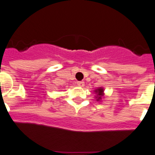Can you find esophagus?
Instances as JSON below:
<instances>
[{
    "label": "esophagus",
    "instance_id": "34e87169",
    "mask_svg": "<svg viewBox=\"0 0 155 155\" xmlns=\"http://www.w3.org/2000/svg\"><path fill=\"white\" fill-rule=\"evenodd\" d=\"M77 85L79 86V87H83L84 86V82H83V81L77 82Z\"/></svg>",
    "mask_w": 155,
    "mask_h": 155
}]
</instances>
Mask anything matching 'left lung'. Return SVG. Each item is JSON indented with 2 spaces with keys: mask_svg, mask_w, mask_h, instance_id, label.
Masks as SVG:
<instances>
[{
  "mask_svg": "<svg viewBox=\"0 0 155 155\" xmlns=\"http://www.w3.org/2000/svg\"><path fill=\"white\" fill-rule=\"evenodd\" d=\"M94 91H95V93H97V100L98 101V100L101 99L102 96H103V89L100 87V88H98V89L95 90Z\"/></svg>",
  "mask_w": 155,
  "mask_h": 155,
  "instance_id": "8db88e82",
  "label": "left lung"
}]
</instances>
